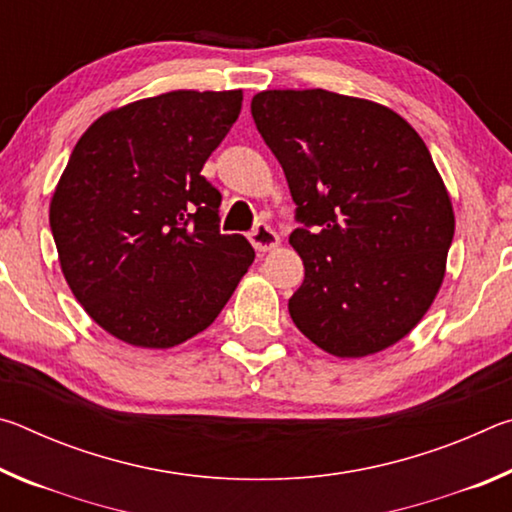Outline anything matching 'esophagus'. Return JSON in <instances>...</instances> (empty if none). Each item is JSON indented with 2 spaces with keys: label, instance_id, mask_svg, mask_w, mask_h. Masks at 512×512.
<instances>
[{
  "label": "esophagus",
  "instance_id": "esophagus-1",
  "mask_svg": "<svg viewBox=\"0 0 512 512\" xmlns=\"http://www.w3.org/2000/svg\"><path fill=\"white\" fill-rule=\"evenodd\" d=\"M250 244L255 246L257 253H268V250H273L280 244V235L268 223L257 221L253 232H250Z\"/></svg>",
  "mask_w": 512,
  "mask_h": 512
}]
</instances>
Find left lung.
I'll use <instances>...</instances> for the list:
<instances>
[{
	"label": "left lung",
	"mask_w": 512,
	"mask_h": 512,
	"mask_svg": "<svg viewBox=\"0 0 512 512\" xmlns=\"http://www.w3.org/2000/svg\"><path fill=\"white\" fill-rule=\"evenodd\" d=\"M282 164L305 280L293 323L334 357L404 339L443 284L452 201L422 137L391 108L327 90H266L250 103Z\"/></svg>",
	"instance_id": "left-lung-1"
}]
</instances>
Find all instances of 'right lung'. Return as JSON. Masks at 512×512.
Returning a JSON list of instances; mask_svg holds the SVG:
<instances>
[{"instance_id": "1", "label": "right lung", "mask_w": 512, "mask_h": 512, "mask_svg": "<svg viewBox=\"0 0 512 512\" xmlns=\"http://www.w3.org/2000/svg\"><path fill=\"white\" fill-rule=\"evenodd\" d=\"M241 90H176L99 117L51 198L60 268L83 309L137 348L210 327L255 250L221 235V194L201 169L241 112Z\"/></svg>"}]
</instances>
